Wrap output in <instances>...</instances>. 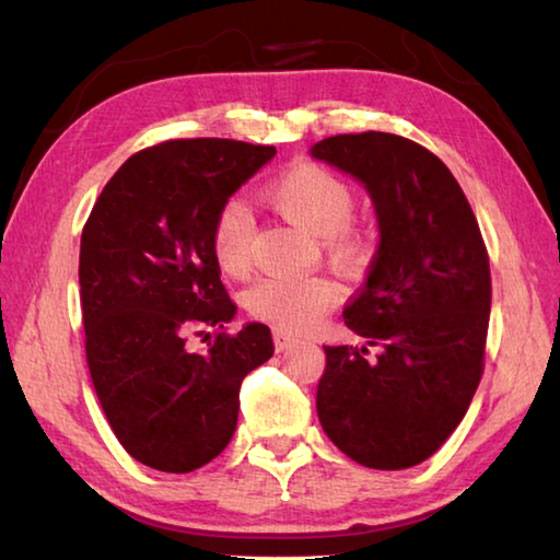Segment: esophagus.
Masks as SVG:
<instances>
[{"mask_svg": "<svg viewBox=\"0 0 560 560\" xmlns=\"http://www.w3.org/2000/svg\"><path fill=\"white\" fill-rule=\"evenodd\" d=\"M273 343H277V350H287V348H291V346H296L299 343V338L293 336V334H289V330H273Z\"/></svg>", "mask_w": 560, "mask_h": 560, "instance_id": "34e87169", "label": "esophagus"}]
</instances>
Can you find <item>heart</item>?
I'll return each mask as SVG.
<instances>
[{
	"label": "heart",
	"instance_id": "obj_1",
	"mask_svg": "<svg viewBox=\"0 0 560 560\" xmlns=\"http://www.w3.org/2000/svg\"><path fill=\"white\" fill-rule=\"evenodd\" d=\"M269 202L306 230L320 234L336 257L350 259L363 249V232L353 222L355 192L343 177L318 163H293L271 179ZM254 220L244 202L226 200L214 214L210 252L226 277H244L252 264ZM338 301V287L328 277H269L246 293V308L279 330H306L318 324Z\"/></svg>",
	"mask_w": 560,
	"mask_h": 560
}]
</instances>
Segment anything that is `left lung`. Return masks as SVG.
I'll return each instance as SVG.
<instances>
[{"label":"left lung","instance_id":"left-lung-1","mask_svg":"<svg viewBox=\"0 0 560 560\" xmlns=\"http://www.w3.org/2000/svg\"><path fill=\"white\" fill-rule=\"evenodd\" d=\"M311 155L358 177L381 222L368 281L343 308L365 346H324L318 420L363 467H415L457 430L485 373V236L450 167L415 140L346 132Z\"/></svg>","mask_w":560,"mask_h":560}]
</instances>
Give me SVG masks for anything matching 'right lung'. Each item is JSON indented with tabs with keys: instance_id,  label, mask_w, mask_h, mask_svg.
<instances>
[{
	"instance_id": "right-lung-1",
	"label": "right lung",
	"mask_w": 560,
	"mask_h": 560,
	"mask_svg": "<svg viewBox=\"0 0 560 560\" xmlns=\"http://www.w3.org/2000/svg\"><path fill=\"white\" fill-rule=\"evenodd\" d=\"M273 145L183 138L118 167L81 234L86 360L113 434L170 474L212 462L236 430L240 387L273 355L271 330L236 314L210 252L214 214ZM195 339H210L192 349Z\"/></svg>"
}]
</instances>
